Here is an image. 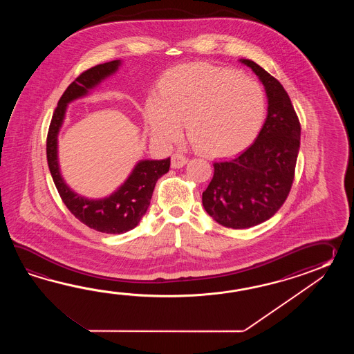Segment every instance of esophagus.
<instances>
[{
    "mask_svg": "<svg viewBox=\"0 0 354 354\" xmlns=\"http://www.w3.org/2000/svg\"><path fill=\"white\" fill-rule=\"evenodd\" d=\"M188 158L182 153H174L172 156V168H182L187 165Z\"/></svg>",
    "mask_w": 354,
    "mask_h": 354,
    "instance_id": "esophagus-1",
    "label": "esophagus"
}]
</instances>
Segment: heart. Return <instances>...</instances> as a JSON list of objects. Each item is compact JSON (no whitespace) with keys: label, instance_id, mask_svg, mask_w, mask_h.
<instances>
[{"label":"heart","instance_id":"obj_1","mask_svg":"<svg viewBox=\"0 0 354 354\" xmlns=\"http://www.w3.org/2000/svg\"><path fill=\"white\" fill-rule=\"evenodd\" d=\"M266 102L261 84L236 71L206 63L168 69L157 84V96L145 101V119L153 138L177 142L185 121L197 151L226 157L243 149L263 120Z\"/></svg>","mask_w":354,"mask_h":354}]
</instances>
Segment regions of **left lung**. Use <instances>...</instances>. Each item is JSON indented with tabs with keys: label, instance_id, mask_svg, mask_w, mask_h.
I'll list each match as a JSON object with an SVG mask.
<instances>
[{
	"label": "left lung",
	"instance_id": "obj_1",
	"mask_svg": "<svg viewBox=\"0 0 354 354\" xmlns=\"http://www.w3.org/2000/svg\"><path fill=\"white\" fill-rule=\"evenodd\" d=\"M241 62L263 83L267 119L249 148L214 163V177L203 192L206 212L232 229L258 225L281 209L292 187L300 149V121L283 86L253 60Z\"/></svg>",
	"mask_w": 354,
	"mask_h": 354
}]
</instances>
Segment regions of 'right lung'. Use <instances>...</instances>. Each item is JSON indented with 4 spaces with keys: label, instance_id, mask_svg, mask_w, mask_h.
I'll list each match as a JSON object with an SVG mask.
<instances>
[{
    "label": "right lung",
    "instance_id": "obj_1",
    "mask_svg": "<svg viewBox=\"0 0 354 354\" xmlns=\"http://www.w3.org/2000/svg\"><path fill=\"white\" fill-rule=\"evenodd\" d=\"M120 60L107 62L84 71L71 83L58 101L46 136V159L54 185L60 198L75 218L93 230L106 234H122L134 229L148 210L151 195L158 178L169 171L171 158L140 160L128 180L113 194L90 200L77 195L60 176L58 165V133L64 120L67 105L75 98L83 97L106 77L120 67Z\"/></svg>",
    "mask_w": 354,
    "mask_h": 354
}]
</instances>
